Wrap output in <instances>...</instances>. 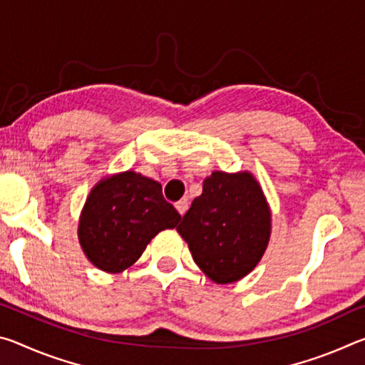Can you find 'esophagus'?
Returning <instances> with one entry per match:
<instances>
[{
  "label": "esophagus",
  "mask_w": 365,
  "mask_h": 365,
  "mask_svg": "<svg viewBox=\"0 0 365 365\" xmlns=\"http://www.w3.org/2000/svg\"><path fill=\"white\" fill-rule=\"evenodd\" d=\"M175 209L178 211V214L183 215L185 212H187V209H188V202L185 201V200L177 201V202H175Z\"/></svg>",
  "instance_id": "obj_1"
}]
</instances>
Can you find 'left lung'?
<instances>
[{
	"mask_svg": "<svg viewBox=\"0 0 365 365\" xmlns=\"http://www.w3.org/2000/svg\"><path fill=\"white\" fill-rule=\"evenodd\" d=\"M177 232L205 274L232 283L256 267L270 238V207L250 172L214 170Z\"/></svg>",
	"mask_w": 365,
	"mask_h": 365,
	"instance_id": "1",
	"label": "left lung"
}]
</instances>
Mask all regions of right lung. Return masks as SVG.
Segmentation results:
<instances>
[{
	"label": "right lung",
	"instance_id": "right-lung-1",
	"mask_svg": "<svg viewBox=\"0 0 365 365\" xmlns=\"http://www.w3.org/2000/svg\"><path fill=\"white\" fill-rule=\"evenodd\" d=\"M180 219L159 182L127 170L103 178L90 191L80 214L78 242L95 267L119 274L138 261L159 232L175 228Z\"/></svg>",
	"mask_w": 365,
	"mask_h": 365
}]
</instances>
